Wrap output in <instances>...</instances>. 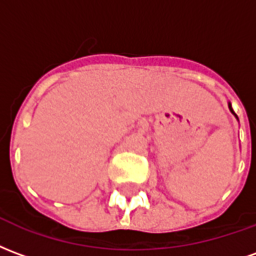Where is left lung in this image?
Segmentation results:
<instances>
[{
    "instance_id": "8db88e82",
    "label": "left lung",
    "mask_w": 256,
    "mask_h": 256,
    "mask_svg": "<svg viewBox=\"0 0 256 256\" xmlns=\"http://www.w3.org/2000/svg\"><path fill=\"white\" fill-rule=\"evenodd\" d=\"M228 106H229V110H230V112H232V114H233V115H234V116H236V119H237V120H238V118H237V115H236V114H234V111H233V108H232V104H230V101H229V102H228Z\"/></svg>"
}]
</instances>
